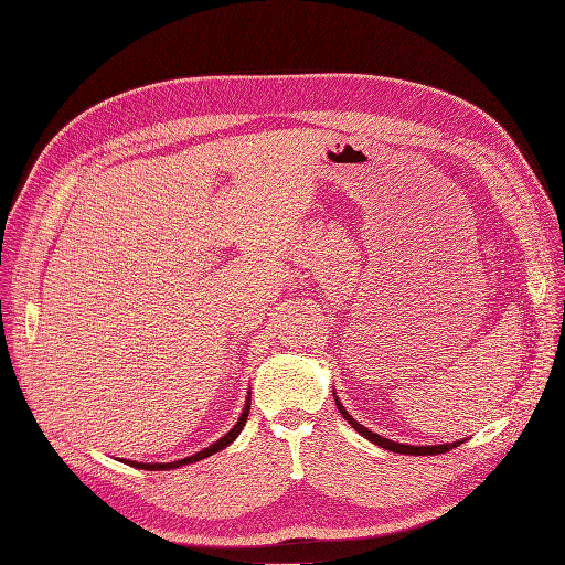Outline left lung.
Here are the masks:
<instances>
[{
    "mask_svg": "<svg viewBox=\"0 0 565 565\" xmlns=\"http://www.w3.org/2000/svg\"><path fill=\"white\" fill-rule=\"evenodd\" d=\"M334 401H337V407H339V412H341V417H343L354 430H358L362 437H366L369 441H373L375 447H382V449L394 451V454H405V456H439V454H447V451L456 449L458 444L465 441V439H458V441H449V444H437V447H430V444H428V447H412V444L392 441V439H387V437H382V435L369 430V428L362 426L358 419H352V414H348V409L343 407V403L339 401V396H334Z\"/></svg>",
    "mask_w": 565,
    "mask_h": 565,
    "instance_id": "8db88e82",
    "label": "left lung"
}]
</instances>
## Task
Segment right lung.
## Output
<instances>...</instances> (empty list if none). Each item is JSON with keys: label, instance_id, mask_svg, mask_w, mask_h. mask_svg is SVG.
<instances>
[{"label": "right lung", "instance_id": "obj_1", "mask_svg": "<svg viewBox=\"0 0 565 565\" xmlns=\"http://www.w3.org/2000/svg\"><path fill=\"white\" fill-rule=\"evenodd\" d=\"M249 407H252V392L247 394L245 407H243V412H241V417H237L235 426H233L224 437H220L215 444H211V447H205L203 451H199V454H194V456H188V458H181V460H173V462H135V460H128V465H132V467H137V469H148V471H167V469H178V467H183V465L199 462V460H203V458H211L213 454L226 449L228 444H231L237 435H241V430L245 428L247 417H249Z\"/></svg>", "mask_w": 565, "mask_h": 565}]
</instances>
